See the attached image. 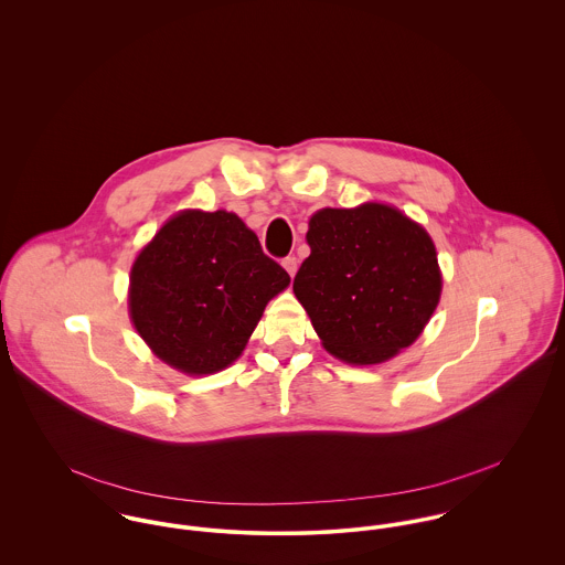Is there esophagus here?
<instances>
[{
    "label": "esophagus",
    "instance_id": "esophagus-1",
    "mask_svg": "<svg viewBox=\"0 0 565 565\" xmlns=\"http://www.w3.org/2000/svg\"><path fill=\"white\" fill-rule=\"evenodd\" d=\"M282 267H285L287 274L294 278L296 271H298V258H296V256H285V258H282Z\"/></svg>",
    "mask_w": 565,
    "mask_h": 565
}]
</instances>
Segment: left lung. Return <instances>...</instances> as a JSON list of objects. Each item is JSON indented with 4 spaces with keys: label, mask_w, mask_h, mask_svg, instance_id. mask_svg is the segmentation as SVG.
I'll return each instance as SVG.
<instances>
[{
    "label": "left lung",
    "mask_w": 565,
    "mask_h": 565,
    "mask_svg": "<svg viewBox=\"0 0 565 565\" xmlns=\"http://www.w3.org/2000/svg\"><path fill=\"white\" fill-rule=\"evenodd\" d=\"M307 242L294 294L330 354L372 365L417 339L441 294L437 252L422 226L385 204L323 209Z\"/></svg>",
    "instance_id": "left-lung-1"
}]
</instances>
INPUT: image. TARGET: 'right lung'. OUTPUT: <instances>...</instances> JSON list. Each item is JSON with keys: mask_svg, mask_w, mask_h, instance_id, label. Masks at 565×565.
Here are the masks:
<instances>
[{"mask_svg": "<svg viewBox=\"0 0 565 565\" xmlns=\"http://www.w3.org/2000/svg\"><path fill=\"white\" fill-rule=\"evenodd\" d=\"M289 280L235 213L184 211L137 256L130 318L164 363L213 374L242 354L265 305Z\"/></svg>", "mask_w": 565, "mask_h": 565, "instance_id": "1", "label": "right lung"}]
</instances>
